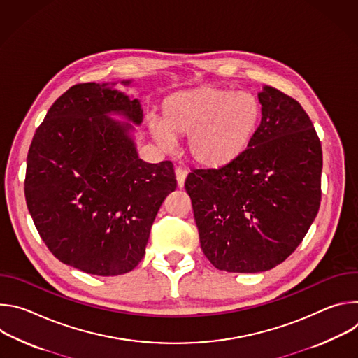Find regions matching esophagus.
Wrapping results in <instances>:
<instances>
[{"label": "esophagus", "instance_id": "esophagus-1", "mask_svg": "<svg viewBox=\"0 0 358 358\" xmlns=\"http://www.w3.org/2000/svg\"><path fill=\"white\" fill-rule=\"evenodd\" d=\"M187 170L182 169V167H177L176 169V177H177V184L180 188L184 187V182H185V178H187Z\"/></svg>", "mask_w": 358, "mask_h": 358}]
</instances>
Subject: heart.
Here are the masks:
<instances>
[{
	"mask_svg": "<svg viewBox=\"0 0 358 358\" xmlns=\"http://www.w3.org/2000/svg\"><path fill=\"white\" fill-rule=\"evenodd\" d=\"M262 117L258 97L249 92L206 85L181 90L163 103V119L152 117L156 140L170 147L174 136H188L187 148L198 164L221 167L246 150Z\"/></svg>",
	"mask_w": 358,
	"mask_h": 358,
	"instance_id": "heart-1",
	"label": "heart"
}]
</instances>
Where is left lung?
<instances>
[{
    "mask_svg": "<svg viewBox=\"0 0 358 358\" xmlns=\"http://www.w3.org/2000/svg\"><path fill=\"white\" fill-rule=\"evenodd\" d=\"M261 124L234 162L185 180L201 249L220 271L257 273L282 264L313 224L322 198V144L308 113L264 86Z\"/></svg>",
    "mask_w": 358,
    "mask_h": 358,
    "instance_id": "8db88e82",
    "label": "left lung"
}]
</instances>
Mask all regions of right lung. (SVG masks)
<instances>
[{"label": "right lung", "mask_w": 358, "mask_h": 358, "mask_svg": "<svg viewBox=\"0 0 358 358\" xmlns=\"http://www.w3.org/2000/svg\"><path fill=\"white\" fill-rule=\"evenodd\" d=\"M115 85L65 92L36 129L27 159L25 199L42 241L65 265L97 276L138 265L162 203L177 188L171 162L138 159L133 124L143 123L140 100Z\"/></svg>", "instance_id": "1"}]
</instances>
